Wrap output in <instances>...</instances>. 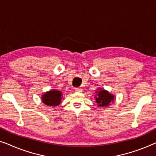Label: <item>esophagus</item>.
<instances>
[{"label": "esophagus", "mask_w": 156, "mask_h": 156, "mask_svg": "<svg viewBox=\"0 0 156 156\" xmlns=\"http://www.w3.org/2000/svg\"><path fill=\"white\" fill-rule=\"evenodd\" d=\"M82 88H80V87H76L75 88V91L76 92H82Z\"/></svg>", "instance_id": "34e87169"}]
</instances>
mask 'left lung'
Segmentation results:
<instances>
[{
    "label": "left lung",
    "mask_w": 156,
    "mask_h": 156,
    "mask_svg": "<svg viewBox=\"0 0 156 156\" xmlns=\"http://www.w3.org/2000/svg\"><path fill=\"white\" fill-rule=\"evenodd\" d=\"M95 101L98 104V107H107L110 106L114 101L115 96L113 94H111L107 90L98 88L95 92Z\"/></svg>",
    "instance_id": "obj_1"
}]
</instances>
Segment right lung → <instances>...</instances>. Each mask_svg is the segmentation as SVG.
I'll use <instances>...</instances> for the list:
<instances>
[{
	"label": "right lung",
	"mask_w": 156,
	"mask_h": 156,
	"mask_svg": "<svg viewBox=\"0 0 156 156\" xmlns=\"http://www.w3.org/2000/svg\"><path fill=\"white\" fill-rule=\"evenodd\" d=\"M62 97L63 95L60 90L51 89L42 95L41 99L43 103L45 105L55 107V106H59L61 103Z\"/></svg>",
	"instance_id": "obj_1"
}]
</instances>
